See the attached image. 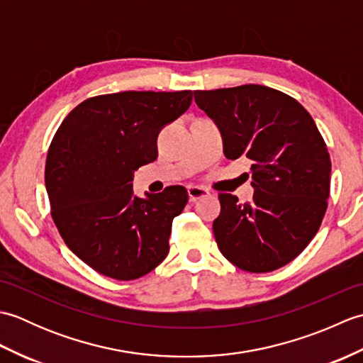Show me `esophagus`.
I'll use <instances>...</instances> for the list:
<instances>
[{
    "label": "esophagus",
    "mask_w": 363,
    "mask_h": 363,
    "mask_svg": "<svg viewBox=\"0 0 363 363\" xmlns=\"http://www.w3.org/2000/svg\"><path fill=\"white\" fill-rule=\"evenodd\" d=\"M187 194H189V199H190L191 203H195L196 199H201V198L209 196V191L201 189V187H195V186L187 187Z\"/></svg>",
    "instance_id": "obj_1"
}]
</instances>
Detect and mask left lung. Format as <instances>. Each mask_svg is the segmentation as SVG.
Masks as SVG:
<instances>
[{"label": "left lung", "mask_w": 363, "mask_h": 363, "mask_svg": "<svg viewBox=\"0 0 363 363\" xmlns=\"http://www.w3.org/2000/svg\"><path fill=\"white\" fill-rule=\"evenodd\" d=\"M195 101L221 129L229 160L251 164L248 203L220 194L218 248L250 273L287 265L318 233L328 209L330 157L311 113L282 91L246 86L196 90Z\"/></svg>", "instance_id": "left-lung-1"}]
</instances>
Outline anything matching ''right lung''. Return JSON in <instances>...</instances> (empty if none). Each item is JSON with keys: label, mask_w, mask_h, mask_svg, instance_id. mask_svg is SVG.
Wrapping results in <instances>:
<instances>
[{"label": "right lung", "mask_w": 363, "mask_h": 363, "mask_svg": "<svg viewBox=\"0 0 363 363\" xmlns=\"http://www.w3.org/2000/svg\"><path fill=\"white\" fill-rule=\"evenodd\" d=\"M191 98V90L98 95L76 106L54 134L45 165L51 217L68 248L99 274L138 279L167 257L187 190L133 196V174L156 160L159 130Z\"/></svg>", "instance_id": "obj_1"}]
</instances>
